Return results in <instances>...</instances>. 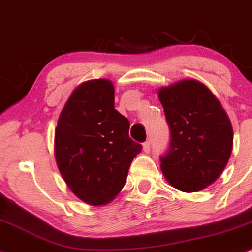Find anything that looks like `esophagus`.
Wrapping results in <instances>:
<instances>
[{"mask_svg":"<svg viewBox=\"0 0 252 252\" xmlns=\"http://www.w3.org/2000/svg\"><path fill=\"white\" fill-rule=\"evenodd\" d=\"M150 149H151L150 141H149V140L145 141V143L143 144V150H144V152H145V153H149V152H150Z\"/></svg>","mask_w":252,"mask_h":252,"instance_id":"34e87169","label":"esophagus"}]
</instances>
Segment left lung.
<instances>
[{"label": "left lung", "instance_id": "obj_1", "mask_svg": "<svg viewBox=\"0 0 252 252\" xmlns=\"http://www.w3.org/2000/svg\"><path fill=\"white\" fill-rule=\"evenodd\" d=\"M158 97L171 131L162 174L177 190L202 191L218 179L231 156L229 115L215 94L194 79L159 88Z\"/></svg>", "mask_w": 252, "mask_h": 252}]
</instances>
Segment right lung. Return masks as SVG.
<instances>
[{
  "label": "right lung",
  "instance_id": "add662e5",
  "mask_svg": "<svg viewBox=\"0 0 252 252\" xmlns=\"http://www.w3.org/2000/svg\"><path fill=\"white\" fill-rule=\"evenodd\" d=\"M128 129L129 121L114 108L111 80H88L68 97L55 128L54 156L64 183L84 203L106 205L123 190L143 149Z\"/></svg>",
  "mask_w": 252,
  "mask_h": 252
}]
</instances>
